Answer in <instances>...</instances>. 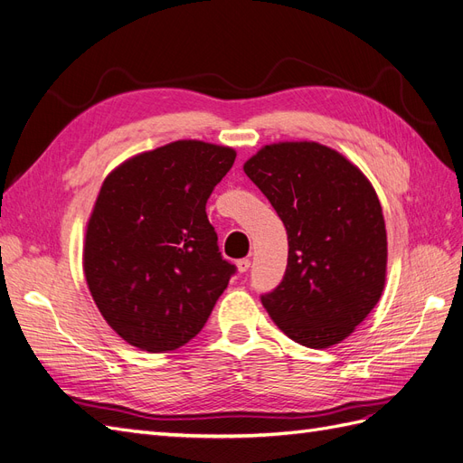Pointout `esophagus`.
I'll use <instances>...</instances> for the list:
<instances>
[{
  "label": "esophagus",
  "mask_w": 463,
  "mask_h": 463,
  "mask_svg": "<svg viewBox=\"0 0 463 463\" xmlns=\"http://www.w3.org/2000/svg\"><path fill=\"white\" fill-rule=\"evenodd\" d=\"M235 266H237V270H240V272L243 274V272H247V270H249L250 260H249V259H240V260L235 262Z\"/></svg>",
  "instance_id": "esophagus-1"
}]
</instances>
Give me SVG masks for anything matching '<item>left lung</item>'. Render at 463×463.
Segmentation results:
<instances>
[{
  "mask_svg": "<svg viewBox=\"0 0 463 463\" xmlns=\"http://www.w3.org/2000/svg\"><path fill=\"white\" fill-rule=\"evenodd\" d=\"M288 232V269L260 298L288 338L340 344L367 318L386 282V226L369 179L318 143H276L243 165Z\"/></svg>",
  "mask_w": 463,
  "mask_h": 463,
  "instance_id": "left-lung-1",
  "label": "left lung"
}]
</instances>
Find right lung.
<instances>
[{"mask_svg": "<svg viewBox=\"0 0 463 463\" xmlns=\"http://www.w3.org/2000/svg\"><path fill=\"white\" fill-rule=\"evenodd\" d=\"M235 150L175 141L111 172L87 223L82 266L90 296L121 338L150 354L197 335L228 288L206 201Z\"/></svg>", "mask_w": 463, "mask_h": 463, "instance_id": "add662e5", "label": "right lung"}]
</instances>
